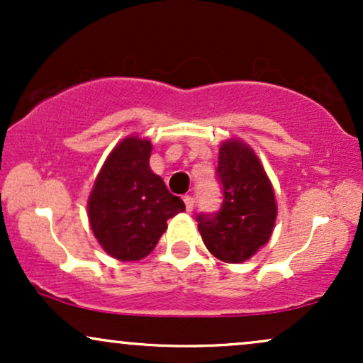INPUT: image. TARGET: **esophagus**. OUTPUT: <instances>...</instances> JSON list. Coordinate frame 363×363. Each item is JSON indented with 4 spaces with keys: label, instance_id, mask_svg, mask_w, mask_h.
<instances>
[{
    "label": "esophagus",
    "instance_id": "1",
    "mask_svg": "<svg viewBox=\"0 0 363 363\" xmlns=\"http://www.w3.org/2000/svg\"><path fill=\"white\" fill-rule=\"evenodd\" d=\"M184 203H186V210L187 211L194 210V198H193V196H184Z\"/></svg>",
    "mask_w": 363,
    "mask_h": 363
}]
</instances>
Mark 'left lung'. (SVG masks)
Returning <instances> with one entry per match:
<instances>
[{"label": "left lung", "instance_id": "obj_1", "mask_svg": "<svg viewBox=\"0 0 363 363\" xmlns=\"http://www.w3.org/2000/svg\"><path fill=\"white\" fill-rule=\"evenodd\" d=\"M216 177L223 201L216 213H199V234L206 249L223 262L252 257L273 234L277 220L274 191L251 147L227 140L220 147Z\"/></svg>", "mask_w": 363, "mask_h": 363}]
</instances>
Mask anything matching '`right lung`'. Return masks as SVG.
<instances>
[{
    "label": "right lung",
    "mask_w": 363,
    "mask_h": 363,
    "mask_svg": "<svg viewBox=\"0 0 363 363\" xmlns=\"http://www.w3.org/2000/svg\"><path fill=\"white\" fill-rule=\"evenodd\" d=\"M152 143L128 136L104 162L89 198V220L95 239L109 256L138 261L155 249L167 220L186 210L150 169Z\"/></svg>",
    "instance_id": "1"
}]
</instances>
